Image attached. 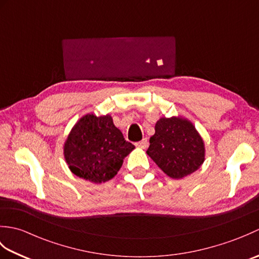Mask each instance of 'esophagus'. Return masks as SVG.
<instances>
[{
    "label": "esophagus",
    "instance_id": "obj_1",
    "mask_svg": "<svg viewBox=\"0 0 259 259\" xmlns=\"http://www.w3.org/2000/svg\"><path fill=\"white\" fill-rule=\"evenodd\" d=\"M136 145H137V147L141 148V149H146V148L148 147V140H147V138H145V139H142L141 141L137 142Z\"/></svg>",
    "mask_w": 259,
    "mask_h": 259
}]
</instances>
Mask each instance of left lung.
<instances>
[{"instance_id":"left-lung-1","label":"left lung","mask_w":259,"mask_h":259,"mask_svg":"<svg viewBox=\"0 0 259 259\" xmlns=\"http://www.w3.org/2000/svg\"><path fill=\"white\" fill-rule=\"evenodd\" d=\"M147 153L162 171L174 179L184 178L205 160V145L190 121L180 117L161 118Z\"/></svg>"}]
</instances>
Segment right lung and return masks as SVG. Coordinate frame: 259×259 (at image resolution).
Listing matches in <instances>:
<instances>
[{
	"label": "right lung",
	"instance_id": "1",
	"mask_svg": "<svg viewBox=\"0 0 259 259\" xmlns=\"http://www.w3.org/2000/svg\"><path fill=\"white\" fill-rule=\"evenodd\" d=\"M135 149L125 141L109 114H87L71 130L64 144V158L71 171L91 183L112 179L125 156Z\"/></svg>",
	"mask_w": 259,
	"mask_h": 259
}]
</instances>
